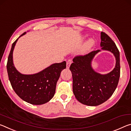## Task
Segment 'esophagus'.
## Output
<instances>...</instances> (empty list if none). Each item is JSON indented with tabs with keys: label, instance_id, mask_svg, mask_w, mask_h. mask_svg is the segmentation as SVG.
Segmentation results:
<instances>
[{
	"label": "esophagus",
	"instance_id": "obj_1",
	"mask_svg": "<svg viewBox=\"0 0 131 131\" xmlns=\"http://www.w3.org/2000/svg\"><path fill=\"white\" fill-rule=\"evenodd\" d=\"M72 63V60L71 59H68L67 61V68H69L70 66L71 65V64Z\"/></svg>",
	"mask_w": 131,
	"mask_h": 131
}]
</instances>
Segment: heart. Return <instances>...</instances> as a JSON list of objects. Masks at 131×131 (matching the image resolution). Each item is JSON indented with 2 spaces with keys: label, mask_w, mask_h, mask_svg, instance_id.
Masks as SVG:
<instances>
[{
  "label": "heart",
  "mask_w": 131,
  "mask_h": 131,
  "mask_svg": "<svg viewBox=\"0 0 131 131\" xmlns=\"http://www.w3.org/2000/svg\"><path fill=\"white\" fill-rule=\"evenodd\" d=\"M93 40L90 39L89 40H88V42L86 43V47L87 49L90 48H91V46L92 45H93Z\"/></svg>",
  "instance_id": "obj_1"
}]
</instances>
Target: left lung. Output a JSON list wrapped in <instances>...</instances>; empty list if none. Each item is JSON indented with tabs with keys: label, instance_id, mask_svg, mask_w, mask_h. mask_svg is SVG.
I'll return each instance as SVG.
<instances>
[{
	"label": "left lung",
	"instance_id": "1",
	"mask_svg": "<svg viewBox=\"0 0 131 131\" xmlns=\"http://www.w3.org/2000/svg\"><path fill=\"white\" fill-rule=\"evenodd\" d=\"M100 38L102 50L111 51L115 57L116 64L112 71L102 75L92 68V59L100 50L92 51L83 56H77L70 67L74 95L79 102L87 106H98L107 101L117 88L120 77L119 52L116 45L103 32H101Z\"/></svg>",
	"mask_w": 131,
	"mask_h": 131
}]
</instances>
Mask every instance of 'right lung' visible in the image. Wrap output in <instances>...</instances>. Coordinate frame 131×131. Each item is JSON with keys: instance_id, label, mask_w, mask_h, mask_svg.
Masks as SVG:
<instances>
[{"instance_id": "add662e5", "label": "right lung", "mask_w": 131, "mask_h": 131, "mask_svg": "<svg viewBox=\"0 0 131 131\" xmlns=\"http://www.w3.org/2000/svg\"><path fill=\"white\" fill-rule=\"evenodd\" d=\"M25 34L26 32L20 36ZM18 39L12 44L7 63L8 79L12 86L17 95L25 102L35 105L46 103L54 95L57 82L61 71L66 68V62L53 64L35 74H21L15 68L13 61V52Z\"/></svg>"}]
</instances>
